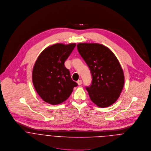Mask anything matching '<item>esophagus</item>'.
I'll return each mask as SVG.
<instances>
[{
	"instance_id": "34e87169",
	"label": "esophagus",
	"mask_w": 151,
	"mask_h": 151,
	"mask_svg": "<svg viewBox=\"0 0 151 151\" xmlns=\"http://www.w3.org/2000/svg\"><path fill=\"white\" fill-rule=\"evenodd\" d=\"M77 83V84H78V85H81V84H82V80H78Z\"/></svg>"
}]
</instances>
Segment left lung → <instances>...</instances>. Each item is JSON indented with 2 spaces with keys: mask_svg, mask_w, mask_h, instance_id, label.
<instances>
[{
  "mask_svg": "<svg viewBox=\"0 0 151 151\" xmlns=\"http://www.w3.org/2000/svg\"><path fill=\"white\" fill-rule=\"evenodd\" d=\"M77 49L88 66L92 83L86 87L91 101L100 108L115 103L124 84L123 70L114 53L99 43H79Z\"/></svg>",
  "mask_w": 151,
  "mask_h": 151,
  "instance_id": "1",
  "label": "left lung"
}]
</instances>
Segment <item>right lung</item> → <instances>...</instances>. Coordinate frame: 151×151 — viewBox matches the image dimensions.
Here are the masks:
<instances>
[{
	"instance_id": "1",
	"label": "right lung",
	"mask_w": 151,
	"mask_h": 151,
	"mask_svg": "<svg viewBox=\"0 0 151 151\" xmlns=\"http://www.w3.org/2000/svg\"><path fill=\"white\" fill-rule=\"evenodd\" d=\"M76 43H56L44 49L33 67L32 81L37 93L46 102L58 105L66 101L78 84L64 63Z\"/></svg>"
}]
</instances>
